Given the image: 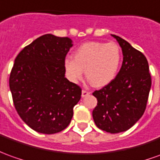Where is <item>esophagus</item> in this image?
<instances>
[{
  "mask_svg": "<svg viewBox=\"0 0 160 160\" xmlns=\"http://www.w3.org/2000/svg\"><path fill=\"white\" fill-rule=\"evenodd\" d=\"M90 94V92L87 91V90H82V92H81V96H82V98L84 97H86V96H88Z\"/></svg>",
  "mask_w": 160,
  "mask_h": 160,
  "instance_id": "obj_1",
  "label": "esophagus"
}]
</instances>
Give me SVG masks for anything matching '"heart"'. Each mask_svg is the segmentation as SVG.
<instances>
[{
    "label": "heart",
    "mask_w": 160,
    "mask_h": 160,
    "mask_svg": "<svg viewBox=\"0 0 160 160\" xmlns=\"http://www.w3.org/2000/svg\"><path fill=\"white\" fill-rule=\"evenodd\" d=\"M120 61L121 53L117 44L88 41L75 50L73 59H65L64 69L67 77L73 83L82 79L85 70L92 85L100 88L114 80Z\"/></svg>",
    "instance_id": "b5f03b06"
}]
</instances>
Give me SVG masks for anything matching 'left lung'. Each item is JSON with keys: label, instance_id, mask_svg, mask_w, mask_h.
<instances>
[{"label": "left lung", "instance_id": "obj_1", "mask_svg": "<svg viewBox=\"0 0 160 160\" xmlns=\"http://www.w3.org/2000/svg\"><path fill=\"white\" fill-rule=\"evenodd\" d=\"M112 36L122 49V66L111 83L92 92L98 100L92 118L99 129L119 133L130 129L144 114L152 79L146 56L122 38Z\"/></svg>", "mask_w": 160, "mask_h": 160}]
</instances>
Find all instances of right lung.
<instances>
[{"instance_id": "1", "label": "right lung", "mask_w": 160, "mask_h": 160, "mask_svg": "<svg viewBox=\"0 0 160 160\" xmlns=\"http://www.w3.org/2000/svg\"><path fill=\"white\" fill-rule=\"evenodd\" d=\"M72 41L44 34L14 60L9 88L18 114L33 130L53 134L68 127L81 88L65 77L64 60Z\"/></svg>"}]
</instances>
